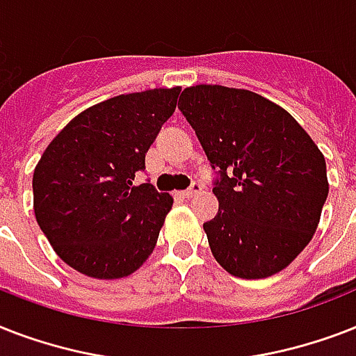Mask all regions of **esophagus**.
<instances>
[{"label":"esophagus","instance_id":"1","mask_svg":"<svg viewBox=\"0 0 356 356\" xmlns=\"http://www.w3.org/2000/svg\"><path fill=\"white\" fill-rule=\"evenodd\" d=\"M197 192H201V184L200 183H192V184H190V188L183 190V192H179V194L183 195V197H192V195L197 194Z\"/></svg>","mask_w":356,"mask_h":356}]
</instances>
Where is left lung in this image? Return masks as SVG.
<instances>
[{"mask_svg": "<svg viewBox=\"0 0 356 356\" xmlns=\"http://www.w3.org/2000/svg\"><path fill=\"white\" fill-rule=\"evenodd\" d=\"M179 111L216 177V216L203 223L214 259L242 279H264L298 257L329 194L325 159L305 129L249 90L197 85Z\"/></svg>", "mask_w": 356, "mask_h": 356, "instance_id": "left-lung-1", "label": "left lung"}]
</instances>
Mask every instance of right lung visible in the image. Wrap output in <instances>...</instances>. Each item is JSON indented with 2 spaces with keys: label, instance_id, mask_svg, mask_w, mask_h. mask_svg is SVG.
Masks as SVG:
<instances>
[{
  "label": "right lung",
  "instance_id": "add662e5",
  "mask_svg": "<svg viewBox=\"0 0 356 356\" xmlns=\"http://www.w3.org/2000/svg\"><path fill=\"white\" fill-rule=\"evenodd\" d=\"M181 88L111 97L77 114L33 175L35 216L57 254L88 277L120 279L144 264L173 200L145 179V153Z\"/></svg>",
  "mask_w": 356,
  "mask_h": 356
}]
</instances>
